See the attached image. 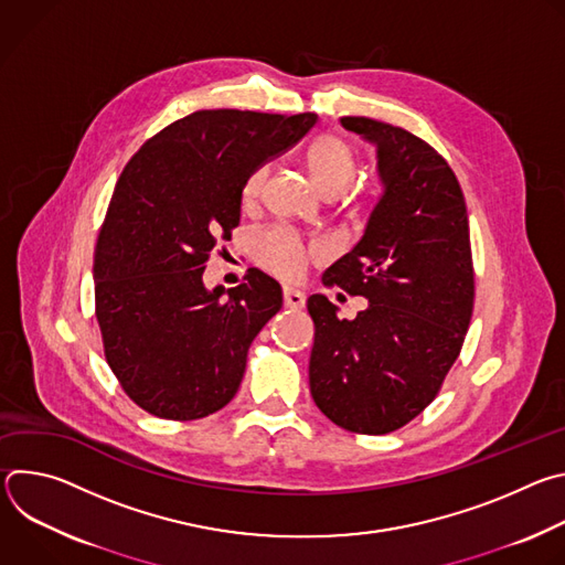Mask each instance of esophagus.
<instances>
[{
  "mask_svg": "<svg viewBox=\"0 0 565 565\" xmlns=\"http://www.w3.org/2000/svg\"><path fill=\"white\" fill-rule=\"evenodd\" d=\"M284 303H286L288 308H303L306 295H303L301 290H297V288L286 286V288H284Z\"/></svg>",
  "mask_w": 565,
  "mask_h": 565,
  "instance_id": "34e87169",
  "label": "esophagus"
}]
</instances>
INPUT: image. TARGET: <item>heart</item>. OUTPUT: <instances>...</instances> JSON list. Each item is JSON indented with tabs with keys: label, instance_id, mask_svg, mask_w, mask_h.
I'll use <instances>...</instances> for the list:
<instances>
[{
	"label": "heart",
	"instance_id": "b5f03b06",
	"mask_svg": "<svg viewBox=\"0 0 565 565\" xmlns=\"http://www.w3.org/2000/svg\"><path fill=\"white\" fill-rule=\"evenodd\" d=\"M306 170L315 190L324 196H338L355 174V153L338 134H324L310 142L306 151ZM268 179V168L253 170L241 190L246 205L255 203ZM259 264L281 279H297L308 264V248L286 230H270L257 238L255 246Z\"/></svg>",
	"mask_w": 565,
	"mask_h": 565
}]
</instances>
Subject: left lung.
<instances>
[{
	"label": "left lung",
	"instance_id": "left-lung-1",
	"mask_svg": "<svg viewBox=\"0 0 565 565\" xmlns=\"http://www.w3.org/2000/svg\"><path fill=\"white\" fill-rule=\"evenodd\" d=\"M340 122L375 145L382 194L358 246L324 273L327 286L369 306L340 319L329 297H308L310 395L338 427L382 436L429 405L460 353L473 308L469 223L458 179L431 145L364 116Z\"/></svg>",
	"mask_w": 565,
	"mask_h": 565
}]
</instances>
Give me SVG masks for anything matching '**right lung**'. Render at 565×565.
<instances>
[{"instance_id": "add662e5", "label": "right lung", "mask_w": 565, "mask_h": 565, "mask_svg": "<svg viewBox=\"0 0 565 565\" xmlns=\"http://www.w3.org/2000/svg\"><path fill=\"white\" fill-rule=\"evenodd\" d=\"M315 122L203 109L151 136L122 170L96 244V317L114 375L147 414L205 418L238 391L281 286L253 268L246 284L207 290L203 270L216 236L238 225L248 174Z\"/></svg>"}]
</instances>
